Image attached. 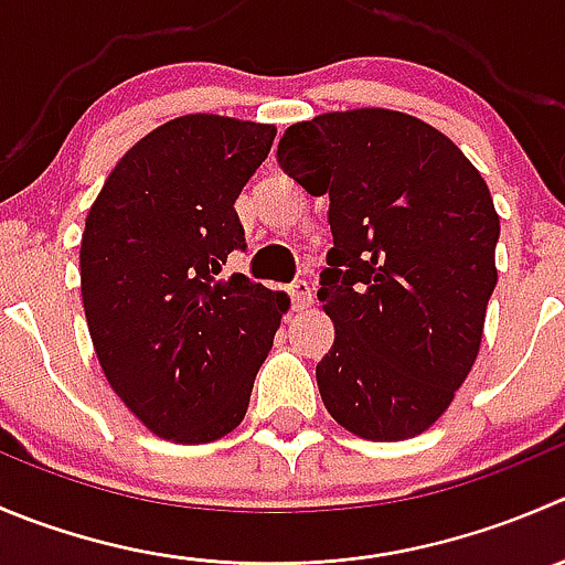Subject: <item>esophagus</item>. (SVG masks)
<instances>
[{
  "mask_svg": "<svg viewBox=\"0 0 565 565\" xmlns=\"http://www.w3.org/2000/svg\"><path fill=\"white\" fill-rule=\"evenodd\" d=\"M287 295L292 298L295 309H309L311 306V287L306 281H292L287 287Z\"/></svg>",
  "mask_w": 565,
  "mask_h": 565,
  "instance_id": "esophagus-1",
  "label": "esophagus"
}]
</instances>
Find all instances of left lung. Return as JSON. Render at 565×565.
Wrapping results in <instances>:
<instances>
[{"label": "left lung", "mask_w": 565, "mask_h": 565, "mask_svg": "<svg viewBox=\"0 0 565 565\" xmlns=\"http://www.w3.org/2000/svg\"><path fill=\"white\" fill-rule=\"evenodd\" d=\"M278 166L331 201L317 289L337 333L317 364L328 414L370 441L419 436L467 381L497 287L483 177L439 129L375 107L292 124Z\"/></svg>", "instance_id": "8db88e82"}]
</instances>
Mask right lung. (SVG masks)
Segmentation results:
<instances>
[{
    "label": "right lung",
    "instance_id": "right-lung-1",
    "mask_svg": "<svg viewBox=\"0 0 565 565\" xmlns=\"http://www.w3.org/2000/svg\"><path fill=\"white\" fill-rule=\"evenodd\" d=\"M276 126L182 115L131 146L104 182L79 250L82 303L113 392L151 434H232L289 300L223 276L245 232L234 201Z\"/></svg>",
    "mask_w": 565,
    "mask_h": 565
}]
</instances>
